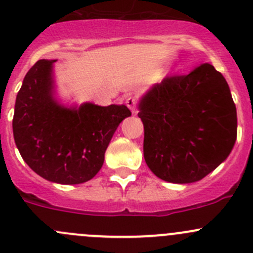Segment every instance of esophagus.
Instances as JSON below:
<instances>
[{
	"label": "esophagus",
	"mask_w": 253,
	"mask_h": 253,
	"mask_svg": "<svg viewBox=\"0 0 253 253\" xmlns=\"http://www.w3.org/2000/svg\"><path fill=\"white\" fill-rule=\"evenodd\" d=\"M126 105L127 108L129 109L132 112H136V106H137V99L134 98V96H128V98H126Z\"/></svg>",
	"instance_id": "obj_1"
}]
</instances>
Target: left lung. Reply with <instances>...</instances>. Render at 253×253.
<instances>
[{"instance_id": "left-lung-1", "label": "left lung", "mask_w": 253, "mask_h": 253, "mask_svg": "<svg viewBox=\"0 0 253 253\" xmlns=\"http://www.w3.org/2000/svg\"><path fill=\"white\" fill-rule=\"evenodd\" d=\"M138 110L145 163L168 182L202 180L235 144L236 106L225 78L209 63L154 84Z\"/></svg>"}]
</instances>
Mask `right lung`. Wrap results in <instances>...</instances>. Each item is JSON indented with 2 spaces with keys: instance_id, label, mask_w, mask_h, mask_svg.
I'll use <instances>...</instances> for the list:
<instances>
[{
  "instance_id": "add662e5",
  "label": "right lung",
  "mask_w": 253,
  "mask_h": 253,
  "mask_svg": "<svg viewBox=\"0 0 253 253\" xmlns=\"http://www.w3.org/2000/svg\"><path fill=\"white\" fill-rule=\"evenodd\" d=\"M39 60L25 75L16 99L14 142L28 167L51 182L78 185L93 178L126 105H63L56 98L53 63Z\"/></svg>"
}]
</instances>
